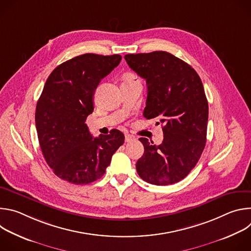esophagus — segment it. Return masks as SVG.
Returning <instances> with one entry per match:
<instances>
[{
    "label": "esophagus",
    "mask_w": 251,
    "mask_h": 251,
    "mask_svg": "<svg viewBox=\"0 0 251 251\" xmlns=\"http://www.w3.org/2000/svg\"><path fill=\"white\" fill-rule=\"evenodd\" d=\"M134 140H135V137L133 135H130V134L125 135V141L126 142H131V141H134Z\"/></svg>",
    "instance_id": "obj_1"
}]
</instances>
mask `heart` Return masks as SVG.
I'll return each instance as SVG.
<instances>
[{"label":"heart","mask_w":251,"mask_h":251,"mask_svg":"<svg viewBox=\"0 0 251 251\" xmlns=\"http://www.w3.org/2000/svg\"><path fill=\"white\" fill-rule=\"evenodd\" d=\"M129 76H130V75H129Z\"/></svg>","instance_id":"b5f03b06"}]
</instances>
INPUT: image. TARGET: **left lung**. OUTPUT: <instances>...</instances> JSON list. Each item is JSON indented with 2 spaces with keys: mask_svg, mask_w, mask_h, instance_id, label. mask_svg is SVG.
<instances>
[{
  "mask_svg": "<svg viewBox=\"0 0 251 251\" xmlns=\"http://www.w3.org/2000/svg\"><path fill=\"white\" fill-rule=\"evenodd\" d=\"M124 57L146 79L148 96L143 116L158 118L164 133L159 146L147 138L139 139L144 154L137 161V173L156 186L180 182L195 168L205 146L208 104L202 82L190 64L167 51Z\"/></svg>",
  "mask_w": 251,
  "mask_h": 251,
  "instance_id": "1",
  "label": "left lung"
}]
</instances>
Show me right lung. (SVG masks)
Masks as SVG:
<instances>
[{"mask_svg": "<svg viewBox=\"0 0 251 251\" xmlns=\"http://www.w3.org/2000/svg\"><path fill=\"white\" fill-rule=\"evenodd\" d=\"M119 54L84 53L53 69L35 109L40 146L55 176L75 185L100 178L124 135L112 130L93 138L86 118L93 112V95L102 78L120 63Z\"/></svg>", "mask_w": 251, "mask_h": 251, "instance_id": "1", "label": "right lung"}]
</instances>
